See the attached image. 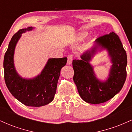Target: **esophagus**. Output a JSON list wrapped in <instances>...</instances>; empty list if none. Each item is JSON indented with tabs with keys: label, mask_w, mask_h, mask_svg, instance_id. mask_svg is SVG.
I'll return each mask as SVG.
<instances>
[{
	"label": "esophagus",
	"mask_w": 132,
	"mask_h": 132,
	"mask_svg": "<svg viewBox=\"0 0 132 132\" xmlns=\"http://www.w3.org/2000/svg\"><path fill=\"white\" fill-rule=\"evenodd\" d=\"M72 60H73V56L72 55H69L68 56V65H70L72 64Z\"/></svg>",
	"instance_id": "obj_1"
}]
</instances>
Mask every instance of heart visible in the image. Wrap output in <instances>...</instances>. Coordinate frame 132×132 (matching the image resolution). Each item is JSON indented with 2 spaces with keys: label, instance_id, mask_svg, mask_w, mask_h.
I'll use <instances>...</instances> for the list:
<instances>
[{
  "label": "heart",
  "instance_id": "obj_1",
  "mask_svg": "<svg viewBox=\"0 0 132 132\" xmlns=\"http://www.w3.org/2000/svg\"><path fill=\"white\" fill-rule=\"evenodd\" d=\"M86 36H87V33L84 32V31H82V32L79 33L77 35L76 37V40L78 41H82L85 38Z\"/></svg>",
  "mask_w": 132,
  "mask_h": 132
}]
</instances>
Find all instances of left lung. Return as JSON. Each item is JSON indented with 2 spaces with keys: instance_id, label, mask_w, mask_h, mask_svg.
Returning <instances> with one entry per match:
<instances>
[{
  "instance_id": "left-lung-1",
  "label": "left lung",
  "mask_w": 132,
  "mask_h": 132,
  "mask_svg": "<svg viewBox=\"0 0 132 132\" xmlns=\"http://www.w3.org/2000/svg\"><path fill=\"white\" fill-rule=\"evenodd\" d=\"M105 49L113 64L105 81L96 78L90 63L97 51ZM81 60L72 61L73 80L80 97L89 104L107 102L120 91L127 78V57L119 36L113 31L96 39L90 49L83 53Z\"/></svg>"
}]
</instances>
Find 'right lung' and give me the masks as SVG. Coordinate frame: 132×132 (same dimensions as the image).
<instances>
[{
    "mask_svg": "<svg viewBox=\"0 0 132 132\" xmlns=\"http://www.w3.org/2000/svg\"><path fill=\"white\" fill-rule=\"evenodd\" d=\"M33 28L29 27L20 30L12 38L4 56V79L9 90L18 101L27 106L41 107L53 100L60 71L67 63V57L48 59L41 73L33 78L20 76L14 64L15 50L22 33Z\"/></svg>",
    "mask_w": 132,
    "mask_h": 132,
    "instance_id": "add662e5",
    "label": "right lung"
}]
</instances>
